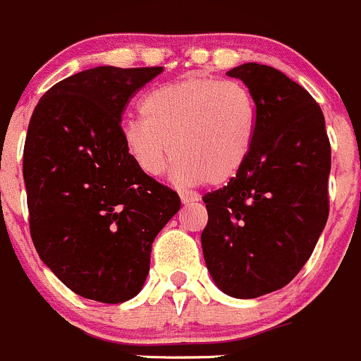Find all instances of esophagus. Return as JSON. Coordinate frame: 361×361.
<instances>
[{
	"label": "esophagus",
	"mask_w": 361,
	"mask_h": 361,
	"mask_svg": "<svg viewBox=\"0 0 361 361\" xmlns=\"http://www.w3.org/2000/svg\"><path fill=\"white\" fill-rule=\"evenodd\" d=\"M180 200L183 204H188V203H194V201H197L200 197H197L196 194H180Z\"/></svg>",
	"instance_id": "esophagus-1"
}]
</instances>
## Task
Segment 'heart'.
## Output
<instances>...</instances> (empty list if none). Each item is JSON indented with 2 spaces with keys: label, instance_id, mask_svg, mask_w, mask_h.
Returning <instances> with one entry per match:
<instances>
[{
  "label": "heart",
  "instance_id": "1",
  "mask_svg": "<svg viewBox=\"0 0 361 361\" xmlns=\"http://www.w3.org/2000/svg\"><path fill=\"white\" fill-rule=\"evenodd\" d=\"M140 121L121 124V142L135 167L158 178L174 161L178 183L222 185L244 167L257 130V103L245 85L188 78L149 90Z\"/></svg>",
  "mask_w": 361,
  "mask_h": 361
}]
</instances>
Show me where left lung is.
I'll use <instances>...</instances> for the list:
<instances>
[{"instance_id":"obj_1","label":"left lung","mask_w":361,"mask_h":361,"mask_svg":"<svg viewBox=\"0 0 361 361\" xmlns=\"http://www.w3.org/2000/svg\"><path fill=\"white\" fill-rule=\"evenodd\" d=\"M228 76L255 97L257 130L237 176L203 197L201 245L215 285L252 299L288 285L312 257L329 214L331 147L321 106L281 71L249 62Z\"/></svg>"}]
</instances>
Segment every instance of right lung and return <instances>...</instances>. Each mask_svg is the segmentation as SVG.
Listing matches in <instances>:
<instances>
[{"label":"right lung","mask_w":361,"mask_h":361,"mask_svg":"<svg viewBox=\"0 0 361 361\" xmlns=\"http://www.w3.org/2000/svg\"><path fill=\"white\" fill-rule=\"evenodd\" d=\"M164 67L99 66L55 83L30 119L23 154L30 233L40 260L74 294L117 305L149 272L151 245L180 210L121 142V116Z\"/></svg>","instance_id":"right-lung-1"}]
</instances>
